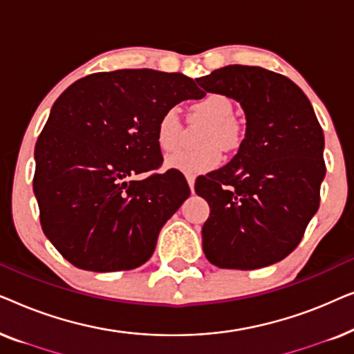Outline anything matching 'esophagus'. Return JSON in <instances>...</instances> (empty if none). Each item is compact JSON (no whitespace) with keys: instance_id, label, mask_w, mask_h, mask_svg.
Here are the masks:
<instances>
[{"instance_id":"34e87169","label":"esophagus","mask_w":354,"mask_h":354,"mask_svg":"<svg viewBox=\"0 0 354 354\" xmlns=\"http://www.w3.org/2000/svg\"><path fill=\"white\" fill-rule=\"evenodd\" d=\"M195 176H193V174H187V182H188V185H190V190H192V193L195 192Z\"/></svg>"}]
</instances>
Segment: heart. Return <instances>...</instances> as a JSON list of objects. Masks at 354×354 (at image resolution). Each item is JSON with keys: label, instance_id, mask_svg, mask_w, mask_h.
<instances>
[{"label": "heart", "instance_id": "obj_1", "mask_svg": "<svg viewBox=\"0 0 354 354\" xmlns=\"http://www.w3.org/2000/svg\"><path fill=\"white\" fill-rule=\"evenodd\" d=\"M193 111L209 122L203 143L206 147L193 151H178L167 158V167L185 174H200L216 169L222 162V151H230L239 147L241 140L240 125L234 119V104L229 96L207 93L193 104ZM182 122L176 106L167 108L156 122L158 147L166 153L176 151L180 145Z\"/></svg>", "mask_w": 354, "mask_h": 354}]
</instances>
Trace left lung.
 I'll list each match as a JSON object with an SVG mask.
<instances>
[{
	"label": "left lung",
	"mask_w": 354,
	"mask_h": 354,
	"mask_svg": "<svg viewBox=\"0 0 354 354\" xmlns=\"http://www.w3.org/2000/svg\"><path fill=\"white\" fill-rule=\"evenodd\" d=\"M196 82L239 101L246 115L234 159L196 178L195 192L211 209L203 251L221 269L279 263L319 209L326 177L321 124L301 88L277 72L234 64Z\"/></svg>",
	"instance_id": "left-lung-1"
}]
</instances>
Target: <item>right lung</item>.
I'll list each match as a JSON object with an SVG mask.
<instances>
[{
	"label": "right lung",
	"instance_id": "1",
	"mask_svg": "<svg viewBox=\"0 0 354 354\" xmlns=\"http://www.w3.org/2000/svg\"><path fill=\"white\" fill-rule=\"evenodd\" d=\"M206 93L193 79L151 69L98 72L53 104L35 145L33 193L40 224L75 268L129 270L151 258L159 230L190 187L162 164L156 122L164 111ZM149 171L143 181H132Z\"/></svg>",
	"mask_w": 354,
	"mask_h": 354
}]
</instances>
